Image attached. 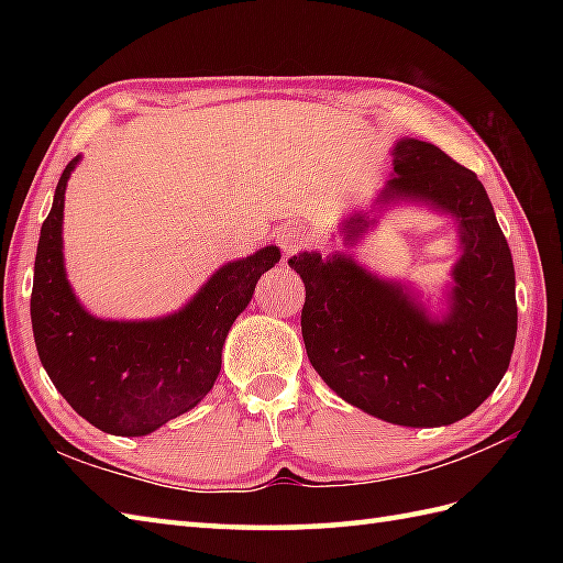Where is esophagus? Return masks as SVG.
Instances as JSON below:
<instances>
[{"label": "esophagus", "instance_id": "1", "mask_svg": "<svg viewBox=\"0 0 563 563\" xmlns=\"http://www.w3.org/2000/svg\"><path fill=\"white\" fill-rule=\"evenodd\" d=\"M309 234L300 224H285L278 232V246L285 251V256H295L307 246Z\"/></svg>", "mask_w": 563, "mask_h": 563}]
</instances>
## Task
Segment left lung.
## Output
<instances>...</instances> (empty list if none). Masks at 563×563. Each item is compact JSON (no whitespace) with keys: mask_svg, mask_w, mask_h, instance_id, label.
Here are the masks:
<instances>
[{"mask_svg":"<svg viewBox=\"0 0 563 563\" xmlns=\"http://www.w3.org/2000/svg\"><path fill=\"white\" fill-rule=\"evenodd\" d=\"M382 198L426 200L460 220L445 319H428L401 285L353 258H290L305 283L302 339L309 363L341 399L382 421L426 428L470 416L504 379L518 333L516 268L486 188L472 169L421 140L394 147ZM365 220L353 218V239Z\"/></svg>","mask_w":563,"mask_h":563,"instance_id":"1","label":"left lung"}]
</instances>
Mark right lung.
Wrapping results in <instances>:
<instances>
[{
	"label": "right lung",
	"mask_w": 563,
	"mask_h": 563,
	"mask_svg": "<svg viewBox=\"0 0 563 563\" xmlns=\"http://www.w3.org/2000/svg\"><path fill=\"white\" fill-rule=\"evenodd\" d=\"M71 159L55 188L35 251L31 321L47 377L67 404L111 435H147L206 397L222 345L263 273L280 261L266 246L227 263L181 312L154 321H103L84 312L63 266V208Z\"/></svg>",
	"instance_id": "right-lung-1"
}]
</instances>
